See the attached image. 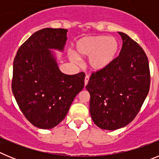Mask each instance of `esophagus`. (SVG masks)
Listing matches in <instances>:
<instances>
[{"label": "esophagus", "mask_w": 159, "mask_h": 159, "mask_svg": "<svg viewBox=\"0 0 159 159\" xmlns=\"http://www.w3.org/2000/svg\"><path fill=\"white\" fill-rule=\"evenodd\" d=\"M88 81H89V76H88V75H86V76H85V79H84V85H85V86L88 84Z\"/></svg>", "instance_id": "1"}]
</instances>
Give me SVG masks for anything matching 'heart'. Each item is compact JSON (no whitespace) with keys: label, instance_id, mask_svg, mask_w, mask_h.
I'll return each mask as SVG.
<instances>
[{"label":"heart","instance_id":"heart-1","mask_svg":"<svg viewBox=\"0 0 159 159\" xmlns=\"http://www.w3.org/2000/svg\"><path fill=\"white\" fill-rule=\"evenodd\" d=\"M119 52V43L116 38L107 36H88L75 43V53L70 60L78 63L80 58L88 59V64L94 71H101L111 64Z\"/></svg>","mask_w":159,"mask_h":159}]
</instances>
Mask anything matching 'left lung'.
Returning a JSON list of instances; mask_svg holds the SVG:
<instances>
[{"instance_id": "obj_1", "label": "left lung", "mask_w": 159, "mask_h": 159, "mask_svg": "<svg viewBox=\"0 0 159 159\" xmlns=\"http://www.w3.org/2000/svg\"><path fill=\"white\" fill-rule=\"evenodd\" d=\"M119 33L123 40L119 57L106 69L92 73L86 86L92 119L103 130L129 124L139 112L151 84L145 52L127 34Z\"/></svg>"}]
</instances>
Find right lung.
Masks as SVG:
<instances>
[{
	"mask_svg": "<svg viewBox=\"0 0 159 159\" xmlns=\"http://www.w3.org/2000/svg\"><path fill=\"white\" fill-rule=\"evenodd\" d=\"M67 32L52 28L37 31L20 47L14 59L12 93L25 118L38 128L57 126L84 87L85 74L61 72L50 50H64Z\"/></svg>",
	"mask_w": 159,
	"mask_h": 159,
	"instance_id": "1",
	"label": "right lung"
}]
</instances>
